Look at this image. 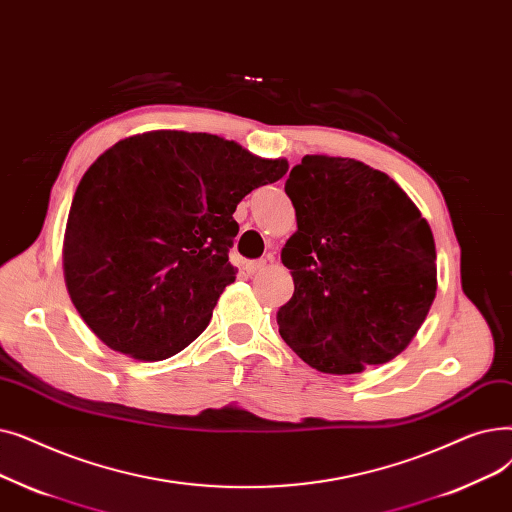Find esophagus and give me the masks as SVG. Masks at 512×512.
<instances>
[{"label": "esophagus", "instance_id": "1", "mask_svg": "<svg viewBox=\"0 0 512 512\" xmlns=\"http://www.w3.org/2000/svg\"><path fill=\"white\" fill-rule=\"evenodd\" d=\"M266 264H269V260H252V262H248L246 264V269H248V273H260V271H264L266 269Z\"/></svg>", "mask_w": 512, "mask_h": 512}]
</instances>
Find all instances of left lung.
Returning <instances> with one entry per match:
<instances>
[{"label":"left lung","mask_w":512,"mask_h":512,"mask_svg":"<svg viewBox=\"0 0 512 512\" xmlns=\"http://www.w3.org/2000/svg\"><path fill=\"white\" fill-rule=\"evenodd\" d=\"M285 193L298 229L281 250L294 296L279 308L285 344L329 375L362 373L408 348L435 300L429 223L406 191L354 158L312 154Z\"/></svg>","instance_id":"8db88e82"}]
</instances>
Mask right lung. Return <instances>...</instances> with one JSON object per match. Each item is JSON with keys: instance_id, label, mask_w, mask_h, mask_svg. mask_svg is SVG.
<instances>
[{"instance_id": "add662e5", "label": "right lung", "mask_w": 512, "mask_h": 512, "mask_svg": "<svg viewBox=\"0 0 512 512\" xmlns=\"http://www.w3.org/2000/svg\"><path fill=\"white\" fill-rule=\"evenodd\" d=\"M287 168L210 133L160 129L108 148L75 191L62 243L68 296L97 339L143 362L187 348L235 281L237 204Z\"/></svg>"}]
</instances>
